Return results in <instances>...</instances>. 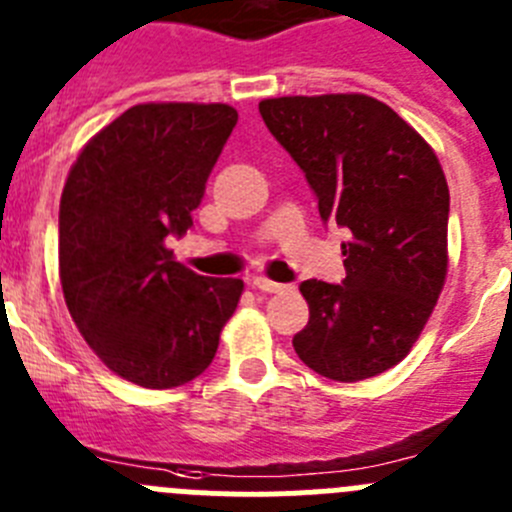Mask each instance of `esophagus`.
Instances as JSON below:
<instances>
[{
	"mask_svg": "<svg viewBox=\"0 0 512 512\" xmlns=\"http://www.w3.org/2000/svg\"><path fill=\"white\" fill-rule=\"evenodd\" d=\"M251 287L259 289V292H266V294H276V292H281V289H287V287H284V284H279V281L266 279V276H253Z\"/></svg>",
	"mask_w": 512,
	"mask_h": 512,
	"instance_id": "esophagus-1",
	"label": "esophagus"
}]
</instances>
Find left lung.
<instances>
[{
    "mask_svg": "<svg viewBox=\"0 0 512 512\" xmlns=\"http://www.w3.org/2000/svg\"><path fill=\"white\" fill-rule=\"evenodd\" d=\"M261 119L312 187L320 218L348 231L342 284L307 279L299 360L355 383L409 355L447 276L449 187L429 144L363 93L284 96Z\"/></svg>",
    "mask_w": 512,
    "mask_h": 512,
    "instance_id": "8db88e82",
    "label": "left lung"
}]
</instances>
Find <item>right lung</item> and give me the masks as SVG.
<instances>
[{"mask_svg":"<svg viewBox=\"0 0 512 512\" xmlns=\"http://www.w3.org/2000/svg\"><path fill=\"white\" fill-rule=\"evenodd\" d=\"M225 103H139L101 129L60 198V284L93 353L144 388H175L215 358L241 279L185 269L167 248L192 225L236 126Z\"/></svg>","mask_w":512,"mask_h":512,"instance_id":"right-lung-1","label":"right lung"}]
</instances>
